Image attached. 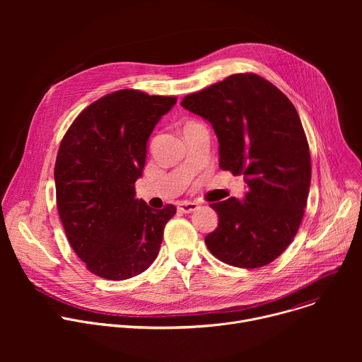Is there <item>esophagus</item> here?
Masks as SVG:
<instances>
[{
    "label": "esophagus",
    "mask_w": 362,
    "mask_h": 362,
    "mask_svg": "<svg viewBox=\"0 0 362 362\" xmlns=\"http://www.w3.org/2000/svg\"><path fill=\"white\" fill-rule=\"evenodd\" d=\"M197 208H199L197 203H194V202H187V200L180 202L179 206H177V209H179L180 212H183V214H192V212H194Z\"/></svg>",
    "instance_id": "1"
}]
</instances>
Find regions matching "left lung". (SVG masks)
Here are the masks:
<instances>
[{"mask_svg":"<svg viewBox=\"0 0 362 362\" xmlns=\"http://www.w3.org/2000/svg\"><path fill=\"white\" fill-rule=\"evenodd\" d=\"M180 105L208 120L219 140V168L243 175V200L212 203L218 228L204 238L219 261L261 268L289 246L311 185L308 140L291 100L253 73L232 74Z\"/></svg>","mask_w":362,"mask_h":362,"instance_id":"8db88e82","label":"left lung"}]
</instances>
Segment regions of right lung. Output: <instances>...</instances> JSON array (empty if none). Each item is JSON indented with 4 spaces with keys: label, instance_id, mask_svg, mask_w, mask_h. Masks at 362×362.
Returning a JSON list of instances; mask_svg holds the SVG:
<instances>
[{
    "label": "right lung",
    "instance_id": "add662e5",
    "mask_svg": "<svg viewBox=\"0 0 362 362\" xmlns=\"http://www.w3.org/2000/svg\"><path fill=\"white\" fill-rule=\"evenodd\" d=\"M176 97L119 90L86 107L64 134L54 168L57 209L67 239L87 269L123 281L159 253L176 208L154 211L136 199L147 140Z\"/></svg>",
    "mask_w": 362,
    "mask_h": 362
}]
</instances>
